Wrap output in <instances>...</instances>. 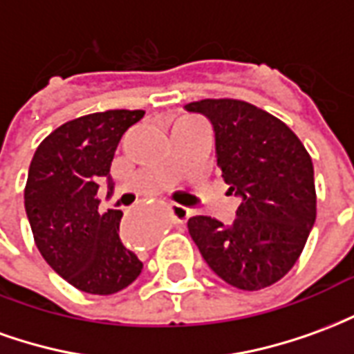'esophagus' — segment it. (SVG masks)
<instances>
[{"mask_svg": "<svg viewBox=\"0 0 354 354\" xmlns=\"http://www.w3.org/2000/svg\"><path fill=\"white\" fill-rule=\"evenodd\" d=\"M189 216H192V210L187 207H182V205H174V207H172V218H174V222L176 223L187 222Z\"/></svg>", "mask_w": 354, "mask_h": 354, "instance_id": "obj_1", "label": "esophagus"}]
</instances>
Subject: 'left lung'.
Returning <instances> with one entry per match:
<instances>
[{
    "label": "left lung",
    "instance_id": "8db88e82",
    "mask_svg": "<svg viewBox=\"0 0 354 354\" xmlns=\"http://www.w3.org/2000/svg\"><path fill=\"white\" fill-rule=\"evenodd\" d=\"M184 108L212 123L223 182L241 199L230 225L210 216L189 218L193 243L231 286H271L294 267L315 225L311 157L281 119L248 102L207 98Z\"/></svg>",
    "mask_w": 354,
    "mask_h": 354
}]
</instances>
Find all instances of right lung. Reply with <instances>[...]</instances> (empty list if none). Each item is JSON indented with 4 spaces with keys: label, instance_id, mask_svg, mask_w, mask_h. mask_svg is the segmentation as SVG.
Instances as JSON below:
<instances>
[{
    "label": "right lung",
    "instance_id": "1",
    "mask_svg": "<svg viewBox=\"0 0 354 354\" xmlns=\"http://www.w3.org/2000/svg\"><path fill=\"white\" fill-rule=\"evenodd\" d=\"M142 109H108L68 121L35 149L24 208L37 250L81 292L109 296L138 279L144 263L119 239L121 210L102 214L100 184L113 193L117 144Z\"/></svg>",
    "mask_w": 354,
    "mask_h": 354
}]
</instances>
